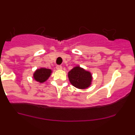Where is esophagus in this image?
<instances>
[{"mask_svg": "<svg viewBox=\"0 0 135 135\" xmlns=\"http://www.w3.org/2000/svg\"><path fill=\"white\" fill-rule=\"evenodd\" d=\"M56 69H57V70H61V69H62V67L61 65H57V66H56Z\"/></svg>", "mask_w": 135, "mask_h": 135, "instance_id": "34e87169", "label": "esophagus"}]
</instances>
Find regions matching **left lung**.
<instances>
[{"label": "left lung", "instance_id": "obj_1", "mask_svg": "<svg viewBox=\"0 0 135 135\" xmlns=\"http://www.w3.org/2000/svg\"><path fill=\"white\" fill-rule=\"evenodd\" d=\"M68 77L71 84L78 89H86L91 84V73L80 66H76L71 69L68 73Z\"/></svg>", "mask_w": 135, "mask_h": 135}]
</instances>
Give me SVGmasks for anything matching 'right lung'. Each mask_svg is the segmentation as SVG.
Returning a JSON list of instances; mask_svg holds the SVG:
<instances>
[{
	"label": "right lung",
	"instance_id": "right-lung-1",
	"mask_svg": "<svg viewBox=\"0 0 135 135\" xmlns=\"http://www.w3.org/2000/svg\"><path fill=\"white\" fill-rule=\"evenodd\" d=\"M52 73V70L49 69H45V68H40V69H37L34 72L33 74V79L40 83H43L45 82Z\"/></svg>",
	"mask_w": 135,
	"mask_h": 135
}]
</instances>
